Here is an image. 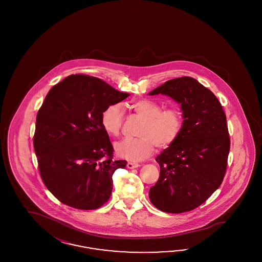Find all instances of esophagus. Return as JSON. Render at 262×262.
<instances>
[{"mask_svg": "<svg viewBox=\"0 0 262 262\" xmlns=\"http://www.w3.org/2000/svg\"><path fill=\"white\" fill-rule=\"evenodd\" d=\"M140 166L138 163H134V162H127V167L128 169H135V168H138Z\"/></svg>", "mask_w": 262, "mask_h": 262, "instance_id": "34e87169", "label": "esophagus"}]
</instances>
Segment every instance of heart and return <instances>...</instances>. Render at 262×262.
Returning a JSON list of instances; mask_svg holds the SVG:
<instances>
[{"instance_id":"heart-1","label":"heart","mask_w":262,"mask_h":262,"mask_svg":"<svg viewBox=\"0 0 262 262\" xmlns=\"http://www.w3.org/2000/svg\"><path fill=\"white\" fill-rule=\"evenodd\" d=\"M129 108L141 117L143 122L136 138H124L114 144L116 155L121 159L138 162L148 159L155 146L164 149L172 145L181 135L183 113L177 106L162 110L161 105L149 99L132 102ZM124 123V111L120 103H112L102 113L101 124L106 134L117 136Z\"/></svg>"}]
</instances>
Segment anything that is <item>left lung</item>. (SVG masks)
Segmentation results:
<instances>
[{"instance_id":"8db88e82","label":"left lung","mask_w":262,"mask_h":262,"mask_svg":"<svg viewBox=\"0 0 262 262\" xmlns=\"http://www.w3.org/2000/svg\"><path fill=\"white\" fill-rule=\"evenodd\" d=\"M159 94L181 103L183 126L156 159L160 176L149 197L161 211L183 213L205 203L222 183L230 146L227 118L216 96L190 77L167 80L149 93Z\"/></svg>"}]
</instances>
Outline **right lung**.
Segmentation results:
<instances>
[{"instance_id":"right-lung-1","label":"right lung","mask_w":262,"mask_h":262,"mask_svg":"<svg viewBox=\"0 0 262 262\" xmlns=\"http://www.w3.org/2000/svg\"><path fill=\"white\" fill-rule=\"evenodd\" d=\"M102 79L71 75L51 88L36 116L33 146L42 181L58 201L96 209L111 198L112 174L126 160H113L103 111L128 97Z\"/></svg>"}]
</instances>
